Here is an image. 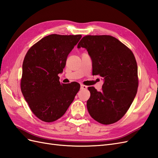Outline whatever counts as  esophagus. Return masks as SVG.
Returning <instances> with one entry per match:
<instances>
[{
    "mask_svg": "<svg viewBox=\"0 0 158 158\" xmlns=\"http://www.w3.org/2000/svg\"><path fill=\"white\" fill-rule=\"evenodd\" d=\"M87 86L84 85H81V89H87Z\"/></svg>",
    "mask_w": 158,
    "mask_h": 158,
    "instance_id": "34e87169",
    "label": "esophagus"
}]
</instances>
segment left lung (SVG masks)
<instances>
[{
	"mask_svg": "<svg viewBox=\"0 0 158 158\" xmlns=\"http://www.w3.org/2000/svg\"><path fill=\"white\" fill-rule=\"evenodd\" d=\"M86 48L92 60L93 75L103 78L102 90L89 87L87 107L91 118L109 125L126 114L138 87L137 64L132 51L110 35H87L77 48Z\"/></svg>",
	"mask_w": 158,
	"mask_h": 158,
	"instance_id": "left-lung-1",
	"label": "left lung"
}]
</instances>
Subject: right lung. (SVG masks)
I'll return each instance as SVG.
<instances>
[{"mask_svg":"<svg viewBox=\"0 0 158 158\" xmlns=\"http://www.w3.org/2000/svg\"><path fill=\"white\" fill-rule=\"evenodd\" d=\"M81 37L48 35L27 52L21 89L31 111L39 119L52 122L61 118L79 91L78 83H60L58 75L63 73L68 55Z\"/></svg>","mask_w":158,"mask_h":158,"instance_id":"1","label":"right lung"}]
</instances>
